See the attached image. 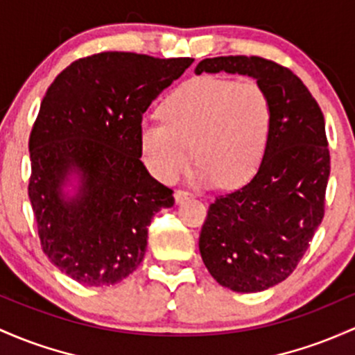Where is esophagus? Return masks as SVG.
<instances>
[{
    "instance_id": "esophagus-1",
    "label": "esophagus",
    "mask_w": 355,
    "mask_h": 355,
    "mask_svg": "<svg viewBox=\"0 0 355 355\" xmlns=\"http://www.w3.org/2000/svg\"><path fill=\"white\" fill-rule=\"evenodd\" d=\"M192 196L193 193L190 192V190H185V189L175 190V200H177V204H182V202L187 200V198H190Z\"/></svg>"
}]
</instances>
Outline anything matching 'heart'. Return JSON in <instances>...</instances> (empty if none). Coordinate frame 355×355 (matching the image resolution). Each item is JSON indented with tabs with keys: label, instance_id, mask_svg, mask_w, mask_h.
I'll use <instances>...</instances> for the list:
<instances>
[{
	"label": "heart",
	"instance_id": "obj_1",
	"mask_svg": "<svg viewBox=\"0 0 355 355\" xmlns=\"http://www.w3.org/2000/svg\"><path fill=\"white\" fill-rule=\"evenodd\" d=\"M163 119L143 121V159L159 180L171 182L193 157L200 184L234 187L263 162L270 143L272 104L254 80L196 77L175 89L162 106Z\"/></svg>",
	"mask_w": 355,
	"mask_h": 355
}]
</instances>
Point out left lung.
Instances as JSON below:
<instances>
[{
    "label": "left lung",
    "instance_id": "1",
    "mask_svg": "<svg viewBox=\"0 0 355 355\" xmlns=\"http://www.w3.org/2000/svg\"><path fill=\"white\" fill-rule=\"evenodd\" d=\"M220 70L254 77L264 87L272 126L254 177L209 205L198 248L219 285L256 293L295 271L323 219L330 175L325 119L302 79L276 62L254 55L204 58L196 73Z\"/></svg>",
    "mask_w": 355,
    "mask_h": 355
}]
</instances>
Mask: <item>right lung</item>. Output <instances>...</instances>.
Masks as SVG:
<instances>
[{"instance_id": "add662e5", "label": "right lung", "mask_w": 355, "mask_h": 355, "mask_svg": "<svg viewBox=\"0 0 355 355\" xmlns=\"http://www.w3.org/2000/svg\"><path fill=\"white\" fill-rule=\"evenodd\" d=\"M192 62L101 52L72 62L46 89L28 141V197L42 249L80 285L130 276L145 258L153 216L173 205V190L139 159V126ZM72 169L83 187L65 201L61 185Z\"/></svg>"}]
</instances>
